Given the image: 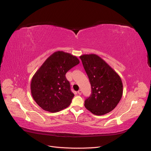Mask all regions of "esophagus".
I'll list each match as a JSON object with an SVG mask.
<instances>
[{"instance_id":"1","label":"esophagus","mask_w":151,"mask_h":151,"mask_svg":"<svg viewBox=\"0 0 151 151\" xmlns=\"http://www.w3.org/2000/svg\"><path fill=\"white\" fill-rule=\"evenodd\" d=\"M77 93H78L79 95H81L82 94V91L81 90H79L78 91H77Z\"/></svg>"}]
</instances>
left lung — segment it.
I'll use <instances>...</instances> for the list:
<instances>
[{
	"mask_svg": "<svg viewBox=\"0 0 151 151\" xmlns=\"http://www.w3.org/2000/svg\"><path fill=\"white\" fill-rule=\"evenodd\" d=\"M80 58L91 86V94L85 100V107L96 115L111 111L123 94L120 77L97 55H83Z\"/></svg>",
	"mask_w": 151,
	"mask_h": 151,
	"instance_id": "8db88e82",
	"label": "left lung"
}]
</instances>
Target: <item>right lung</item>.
<instances>
[{
    "mask_svg": "<svg viewBox=\"0 0 151 151\" xmlns=\"http://www.w3.org/2000/svg\"><path fill=\"white\" fill-rule=\"evenodd\" d=\"M79 63L76 56L58 51L51 55L35 73L31 83V94L43 109L55 113L69 106L74 94L65 74Z\"/></svg>",
    "mask_w": 151,
    "mask_h": 151,
    "instance_id": "1",
    "label": "right lung"
}]
</instances>
